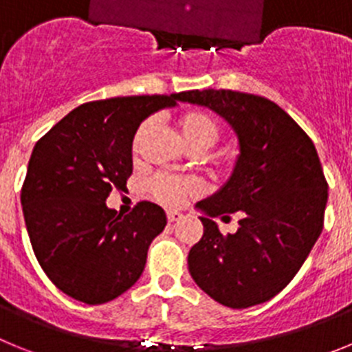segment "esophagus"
<instances>
[{"mask_svg": "<svg viewBox=\"0 0 352 352\" xmlns=\"http://www.w3.org/2000/svg\"><path fill=\"white\" fill-rule=\"evenodd\" d=\"M179 219H182V213H178V211H167V222L169 223L176 222Z\"/></svg>", "mask_w": 352, "mask_h": 352, "instance_id": "1", "label": "esophagus"}]
</instances>
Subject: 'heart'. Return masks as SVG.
Wrapping results in <instances>:
<instances>
[{
    "mask_svg": "<svg viewBox=\"0 0 352 352\" xmlns=\"http://www.w3.org/2000/svg\"><path fill=\"white\" fill-rule=\"evenodd\" d=\"M151 121H144L135 130L132 139V148L138 149L142 142L144 135L148 133ZM179 133L183 141L190 149L197 151H206L214 142L220 139L219 121L214 120L210 113L204 111H188L179 118ZM149 194L157 203L164 206H179L188 195H195L201 190V183L195 178H178V176H169V174H157L151 178L148 185Z\"/></svg>",
    "mask_w": 352,
    "mask_h": 352,
    "instance_id": "obj_1",
    "label": "heart"
}]
</instances>
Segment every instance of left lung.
Listing matches in <instances>:
<instances>
[{"label":"left lung","mask_w":352,"mask_h":352,"mask_svg":"<svg viewBox=\"0 0 352 352\" xmlns=\"http://www.w3.org/2000/svg\"><path fill=\"white\" fill-rule=\"evenodd\" d=\"M226 118L239 139L229 182L197 203L203 238L188 252L195 284L229 309L272 300L300 272L324 223L328 182L312 139L264 96L231 89L178 93ZM236 212L240 227L223 236L211 216Z\"/></svg>","instance_id":"left-lung-1"}]
</instances>
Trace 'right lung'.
<instances>
[{"label":"right lung","instance_id":"1","mask_svg":"<svg viewBox=\"0 0 352 352\" xmlns=\"http://www.w3.org/2000/svg\"><path fill=\"white\" fill-rule=\"evenodd\" d=\"M176 100L178 93L88 102L33 148L21 190L28 234L45 275L74 300L107 303L142 275L166 213L141 201L121 217L105 199L126 190L132 139L141 121Z\"/></svg>","mask_w":352,"mask_h":352}]
</instances>
